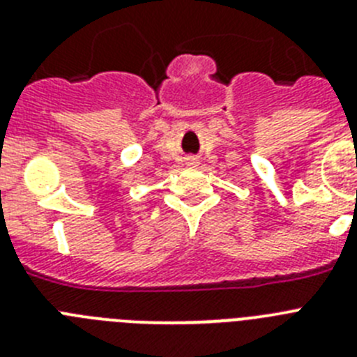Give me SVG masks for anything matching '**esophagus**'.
<instances>
[{"label": "esophagus", "instance_id": "obj_1", "mask_svg": "<svg viewBox=\"0 0 357 357\" xmlns=\"http://www.w3.org/2000/svg\"><path fill=\"white\" fill-rule=\"evenodd\" d=\"M191 162H193V164H197V160H195V159H193V160H191Z\"/></svg>", "mask_w": 357, "mask_h": 357}]
</instances>
